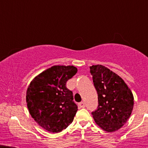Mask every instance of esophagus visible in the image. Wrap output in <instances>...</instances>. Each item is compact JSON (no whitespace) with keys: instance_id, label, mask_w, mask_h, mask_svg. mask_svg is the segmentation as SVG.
Wrapping results in <instances>:
<instances>
[{"instance_id":"obj_1","label":"esophagus","mask_w":148,"mask_h":148,"mask_svg":"<svg viewBox=\"0 0 148 148\" xmlns=\"http://www.w3.org/2000/svg\"><path fill=\"white\" fill-rule=\"evenodd\" d=\"M78 106H79V108H85V103L82 101V102H80L78 104Z\"/></svg>"}]
</instances>
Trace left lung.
<instances>
[{
  "mask_svg": "<svg viewBox=\"0 0 148 148\" xmlns=\"http://www.w3.org/2000/svg\"><path fill=\"white\" fill-rule=\"evenodd\" d=\"M99 106L92 112L95 123L104 131L120 129L130 118L134 104L131 90L117 74L102 65L90 66Z\"/></svg>",
  "mask_w": 148,
  "mask_h": 148,
  "instance_id": "left-lung-1",
  "label": "left lung"
}]
</instances>
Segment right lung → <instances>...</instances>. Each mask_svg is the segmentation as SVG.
<instances>
[{"label":"right lung","mask_w":148,"mask_h":148,"mask_svg":"<svg viewBox=\"0 0 148 148\" xmlns=\"http://www.w3.org/2000/svg\"><path fill=\"white\" fill-rule=\"evenodd\" d=\"M77 71L73 66H53L35 77L27 88L26 100L30 115L50 133L66 129L76 114L78 107L66 83Z\"/></svg>","instance_id":"1"}]
</instances>
